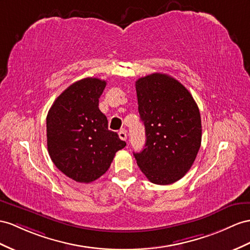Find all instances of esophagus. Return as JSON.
<instances>
[{
	"label": "esophagus",
	"instance_id": "34e87169",
	"mask_svg": "<svg viewBox=\"0 0 250 250\" xmlns=\"http://www.w3.org/2000/svg\"><path fill=\"white\" fill-rule=\"evenodd\" d=\"M118 135H119V138L121 139V140H126V131L125 130H121V131H119V133H118Z\"/></svg>",
	"mask_w": 250,
	"mask_h": 250
}]
</instances>
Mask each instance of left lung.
I'll return each mask as SVG.
<instances>
[{
  "mask_svg": "<svg viewBox=\"0 0 250 250\" xmlns=\"http://www.w3.org/2000/svg\"><path fill=\"white\" fill-rule=\"evenodd\" d=\"M135 86L146 139L134 156L150 182L170 185L187 173L200 150V110L188 89L166 74L142 77Z\"/></svg>",
  "mask_w": 250,
  "mask_h": 250,
  "instance_id": "left-lung-1",
  "label": "left lung"
}]
</instances>
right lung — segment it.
<instances>
[{"mask_svg": "<svg viewBox=\"0 0 250 250\" xmlns=\"http://www.w3.org/2000/svg\"><path fill=\"white\" fill-rule=\"evenodd\" d=\"M105 85L98 78L76 81L55 100L46 117L49 156L62 173L78 183L104 175L126 145L107 129V119L98 107Z\"/></svg>", "mask_w": 250, "mask_h": 250, "instance_id": "obj_1", "label": "right lung"}]
</instances>
